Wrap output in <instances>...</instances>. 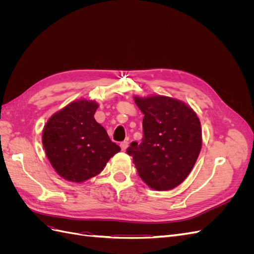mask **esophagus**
<instances>
[{
	"instance_id": "1",
	"label": "esophagus",
	"mask_w": 254,
	"mask_h": 254,
	"mask_svg": "<svg viewBox=\"0 0 254 254\" xmlns=\"http://www.w3.org/2000/svg\"><path fill=\"white\" fill-rule=\"evenodd\" d=\"M127 147H128V142H127V141H124V142L121 143V148H122V150H125Z\"/></svg>"
}]
</instances>
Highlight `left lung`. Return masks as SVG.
I'll use <instances>...</instances> for the list:
<instances>
[{
    "mask_svg": "<svg viewBox=\"0 0 254 254\" xmlns=\"http://www.w3.org/2000/svg\"><path fill=\"white\" fill-rule=\"evenodd\" d=\"M144 114L142 143L127 149L140 178L156 190L178 187L196 163L202 146L200 121L184 102L164 95L133 96Z\"/></svg>",
    "mask_w": 254,
    "mask_h": 254,
    "instance_id": "obj_1",
    "label": "left lung"
}]
</instances>
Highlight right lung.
<instances>
[{"instance_id": "1", "label": "right lung", "mask_w": 254, "mask_h": 254, "mask_svg": "<svg viewBox=\"0 0 254 254\" xmlns=\"http://www.w3.org/2000/svg\"><path fill=\"white\" fill-rule=\"evenodd\" d=\"M99 105L77 99L54 113L42 130V144L55 172L80 183L101 173L121 148L94 119Z\"/></svg>"}]
</instances>
